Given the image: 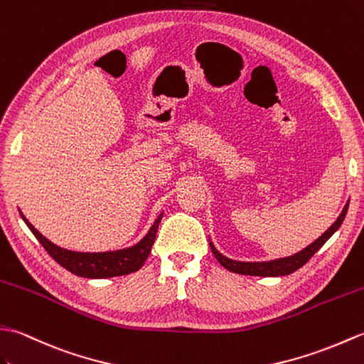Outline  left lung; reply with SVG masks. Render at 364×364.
<instances>
[{"label":"left lung","mask_w":364,"mask_h":364,"mask_svg":"<svg viewBox=\"0 0 364 364\" xmlns=\"http://www.w3.org/2000/svg\"><path fill=\"white\" fill-rule=\"evenodd\" d=\"M347 208H349V204H346V207L343 208L341 215L338 216V220L330 225V228L322 233V235L311 243L310 246H306L305 249H302L301 252H297L291 257L287 258H279V260H271V262H235L230 260V258L224 257L223 254H220L216 250V247L213 246V243H210V247H212V252L216 257V260L220 262L225 269H229L232 272L237 274H245V276H262V277H276V276H288L294 271H297L299 268L310 260V258L318 252V250L324 246L326 241L333 235V233L340 229V225L343 224Z\"/></svg>","instance_id":"8db88e82"}]
</instances>
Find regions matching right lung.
Masks as SVG:
<instances>
[{
	"label": "right lung",
	"mask_w": 364,
	"mask_h": 364,
	"mask_svg": "<svg viewBox=\"0 0 364 364\" xmlns=\"http://www.w3.org/2000/svg\"><path fill=\"white\" fill-rule=\"evenodd\" d=\"M161 216H164V213L159 215L156 223L152 224V228L146 233V237L132 247L114 250V252H75V250L63 249L51 243L21 215L23 221L26 223L31 232L34 233V237L40 241V245L46 249V252L55 262L70 272L76 274V276L87 279H107L126 276V274L139 271L143 263L146 262L151 247L154 245Z\"/></svg>",
	"instance_id": "1"
}]
</instances>
